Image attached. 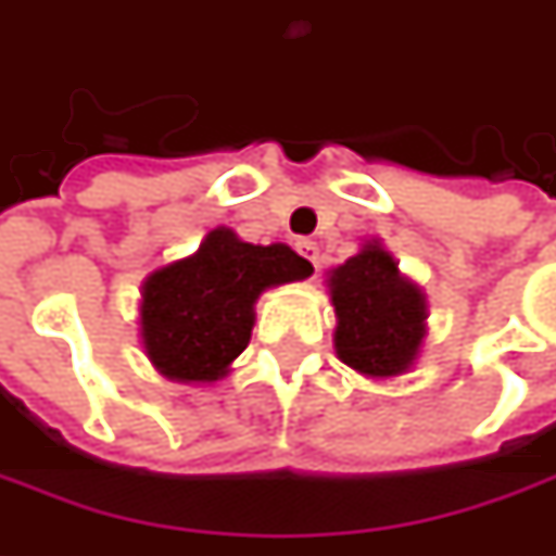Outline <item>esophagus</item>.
Returning <instances> with one entry per match:
<instances>
[{
    "instance_id": "esophagus-1",
    "label": "esophagus",
    "mask_w": 556,
    "mask_h": 556,
    "mask_svg": "<svg viewBox=\"0 0 556 556\" xmlns=\"http://www.w3.org/2000/svg\"><path fill=\"white\" fill-rule=\"evenodd\" d=\"M296 250H300V256H306L312 266L318 268V247L312 244V241H300V244H296Z\"/></svg>"
}]
</instances>
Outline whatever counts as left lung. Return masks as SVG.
<instances>
[{"instance_id":"8db88e82","label":"left lung","mask_w":556,"mask_h":556,"mask_svg":"<svg viewBox=\"0 0 556 556\" xmlns=\"http://www.w3.org/2000/svg\"><path fill=\"white\" fill-rule=\"evenodd\" d=\"M337 312L333 350L343 365L365 377H399L415 365L427 337V296L399 263L368 241L328 275Z\"/></svg>"}]
</instances>
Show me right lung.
Instances as JSON below:
<instances>
[{"label":"right lung","mask_w":556,"mask_h":556,"mask_svg":"<svg viewBox=\"0 0 556 556\" xmlns=\"http://www.w3.org/2000/svg\"><path fill=\"white\" fill-rule=\"evenodd\" d=\"M309 275L288 244H247L231 228H213L198 253L144 278V355L169 380L216 383L250 343L260 293Z\"/></svg>","instance_id":"add662e5"}]
</instances>
